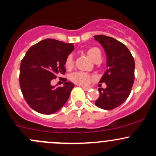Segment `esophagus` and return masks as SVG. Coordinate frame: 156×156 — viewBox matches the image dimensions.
Masks as SVG:
<instances>
[{
	"instance_id": "obj_1",
	"label": "esophagus",
	"mask_w": 156,
	"mask_h": 156,
	"mask_svg": "<svg viewBox=\"0 0 156 156\" xmlns=\"http://www.w3.org/2000/svg\"><path fill=\"white\" fill-rule=\"evenodd\" d=\"M82 88L84 90H88L90 89V87H84V86H82Z\"/></svg>"
}]
</instances>
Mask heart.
Returning <instances> with one entry per match:
<instances>
[{
  "label": "heart",
  "mask_w": 156,
  "mask_h": 156,
  "mask_svg": "<svg viewBox=\"0 0 156 156\" xmlns=\"http://www.w3.org/2000/svg\"><path fill=\"white\" fill-rule=\"evenodd\" d=\"M87 53L92 60H97L98 58H101L100 50L97 48H90L87 50ZM65 66L67 69H72L74 66V58L72 54H69L66 59ZM71 80L75 84L79 85H88L94 80V77L87 72H77L71 75Z\"/></svg>",
  "instance_id": "b5f03b06"
}]
</instances>
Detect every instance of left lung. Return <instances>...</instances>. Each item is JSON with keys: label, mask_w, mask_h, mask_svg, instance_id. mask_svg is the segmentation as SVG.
I'll return each mask as SVG.
<instances>
[{"label": "left lung", "mask_w": 156, "mask_h": 156, "mask_svg": "<svg viewBox=\"0 0 156 156\" xmlns=\"http://www.w3.org/2000/svg\"><path fill=\"white\" fill-rule=\"evenodd\" d=\"M94 39L104 48L107 58V69L100 81L106 83V88H99L100 96L95 105L111 110L122 105L130 95L134 81V59L127 47L113 37L100 34Z\"/></svg>", "instance_id": "obj_1"}]
</instances>
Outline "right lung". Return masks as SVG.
<instances>
[{
	"label": "right lung",
	"instance_id": "1",
	"mask_svg": "<svg viewBox=\"0 0 156 156\" xmlns=\"http://www.w3.org/2000/svg\"><path fill=\"white\" fill-rule=\"evenodd\" d=\"M74 50L72 44L45 39L31 46L20 64V85L24 99L34 111L56 112L68 100L74 84L60 78L63 87L50 84L57 75L66 73V59Z\"/></svg>",
	"mask_w": 156,
	"mask_h": 156
}]
</instances>
